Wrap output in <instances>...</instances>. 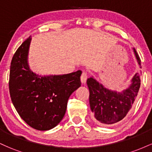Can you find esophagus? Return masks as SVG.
Instances as JSON below:
<instances>
[{"label": "esophagus", "mask_w": 152, "mask_h": 152, "mask_svg": "<svg viewBox=\"0 0 152 152\" xmlns=\"http://www.w3.org/2000/svg\"><path fill=\"white\" fill-rule=\"evenodd\" d=\"M86 79H87V74H86V73L83 72V73H82L81 76V81L82 84H85V83H86Z\"/></svg>", "instance_id": "34e87169"}]
</instances>
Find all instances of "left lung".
Returning a JSON list of instances; mask_svg holds the SVG:
<instances>
[{
  "instance_id": "left-lung-1",
  "label": "left lung",
  "mask_w": 152,
  "mask_h": 152,
  "mask_svg": "<svg viewBox=\"0 0 152 152\" xmlns=\"http://www.w3.org/2000/svg\"><path fill=\"white\" fill-rule=\"evenodd\" d=\"M139 67L141 60L133 48ZM142 72L136 73L129 85L121 91L111 90L97 81L94 76L86 81L89 89V104L94 116L101 125H111L123 119L132 109L140 88Z\"/></svg>"
}]
</instances>
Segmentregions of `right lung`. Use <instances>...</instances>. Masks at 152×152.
<instances>
[{
  "label": "right lung",
  "instance_id": "obj_1",
  "mask_svg": "<svg viewBox=\"0 0 152 152\" xmlns=\"http://www.w3.org/2000/svg\"><path fill=\"white\" fill-rule=\"evenodd\" d=\"M32 38L22 43L10 64L9 90L12 103L22 119L32 128L48 131L65 115L73 92L81 86L78 70L67 74L39 75L28 64Z\"/></svg>",
  "mask_w": 152,
  "mask_h": 152
}]
</instances>
